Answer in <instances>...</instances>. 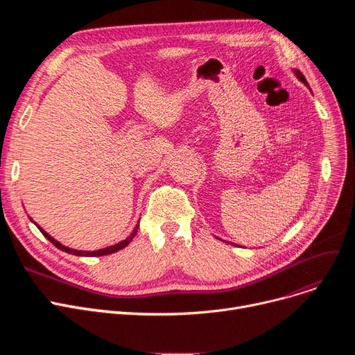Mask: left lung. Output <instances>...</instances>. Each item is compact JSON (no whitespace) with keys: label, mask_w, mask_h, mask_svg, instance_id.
<instances>
[{"label":"left lung","mask_w":355,"mask_h":355,"mask_svg":"<svg viewBox=\"0 0 355 355\" xmlns=\"http://www.w3.org/2000/svg\"><path fill=\"white\" fill-rule=\"evenodd\" d=\"M295 74H296V78L300 79L302 83H305V85H308V82H306V79H305V76L304 74L300 71V70H295Z\"/></svg>","instance_id":"1"}]
</instances>
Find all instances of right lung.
Here are the masks:
<instances>
[{
  "label": "right lung",
  "mask_w": 355,
  "mask_h": 355,
  "mask_svg": "<svg viewBox=\"0 0 355 355\" xmlns=\"http://www.w3.org/2000/svg\"><path fill=\"white\" fill-rule=\"evenodd\" d=\"M35 225V223H34ZM39 227V230L43 233V236L44 237H47V240H50L51 243L58 248V249H60V250H63V252H66V253H70V254H76V256H105V254H110V253H115V252H118V250H121V249H123V248H126L128 245H129V241L132 240L135 236H137V232H138V225H137V227L134 229V232L130 233V236H128L125 240H122V241H119V243H116V245H114V246H109V248H105V249H101V250H95V252H83V250H76V249H70V248H66V246H63V245H60L58 240H54L49 233H46L40 226H37Z\"/></svg>",
  "instance_id": "add662e5"
}]
</instances>
